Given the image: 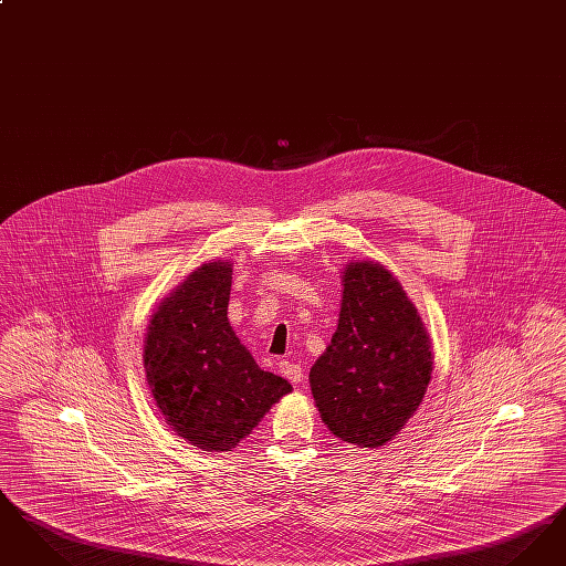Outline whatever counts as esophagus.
I'll use <instances>...</instances> for the list:
<instances>
[{
  "instance_id": "obj_1",
  "label": "esophagus",
  "mask_w": 566,
  "mask_h": 566,
  "mask_svg": "<svg viewBox=\"0 0 566 566\" xmlns=\"http://www.w3.org/2000/svg\"><path fill=\"white\" fill-rule=\"evenodd\" d=\"M280 374L284 377H289L291 381H295V384H298V381H303V367L298 365V363H293V360H282L280 363Z\"/></svg>"
}]
</instances>
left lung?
<instances>
[{
    "mask_svg": "<svg viewBox=\"0 0 566 566\" xmlns=\"http://www.w3.org/2000/svg\"><path fill=\"white\" fill-rule=\"evenodd\" d=\"M342 282L337 331L310 386L328 431L358 448H379L424 399L431 342L403 286L379 263H350Z\"/></svg>",
    "mask_w": 566,
    "mask_h": 566,
    "instance_id": "obj_1",
    "label": "left lung"
}]
</instances>
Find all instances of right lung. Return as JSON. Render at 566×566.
Masks as SVG:
<instances>
[{
  "instance_id": "obj_1",
  "label": "right lung",
  "mask_w": 566,
  "mask_h": 566,
  "mask_svg": "<svg viewBox=\"0 0 566 566\" xmlns=\"http://www.w3.org/2000/svg\"><path fill=\"white\" fill-rule=\"evenodd\" d=\"M231 263H203L165 296L144 339V369L167 424L206 452H231L293 388L263 371L233 333Z\"/></svg>"
}]
</instances>
